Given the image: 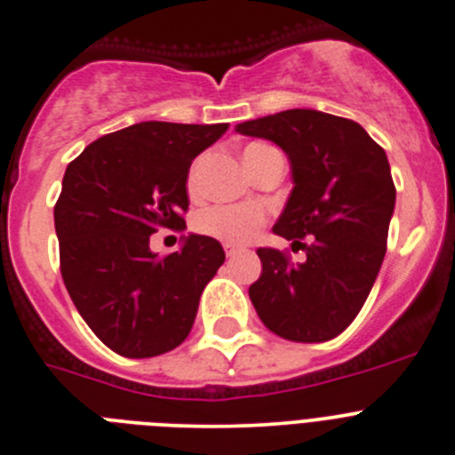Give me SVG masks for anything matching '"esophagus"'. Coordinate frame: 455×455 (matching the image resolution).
<instances>
[{
  "mask_svg": "<svg viewBox=\"0 0 455 455\" xmlns=\"http://www.w3.org/2000/svg\"><path fill=\"white\" fill-rule=\"evenodd\" d=\"M224 253H227V258H233L237 253V249L233 244H224Z\"/></svg>",
  "mask_w": 455,
  "mask_h": 455,
  "instance_id": "obj_1",
  "label": "esophagus"
}]
</instances>
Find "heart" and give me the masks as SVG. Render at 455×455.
I'll return each instance as SVG.
<instances>
[{
    "label": "heart",
    "instance_id": "heart-1",
    "mask_svg": "<svg viewBox=\"0 0 455 455\" xmlns=\"http://www.w3.org/2000/svg\"><path fill=\"white\" fill-rule=\"evenodd\" d=\"M271 147H264V144H251L246 148L244 157L246 164L258 156L259 151ZM200 166L202 162H196L188 173L187 187L191 196H196L200 191ZM267 224V213H264L262 206L258 204H215L209 209L200 211L193 220V227L202 235L215 237V240H222L227 244H244L251 242L258 235L259 228Z\"/></svg>",
    "mask_w": 455,
    "mask_h": 455
}]
</instances>
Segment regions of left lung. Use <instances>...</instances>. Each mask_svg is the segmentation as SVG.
I'll use <instances>...</instances> for the list:
<instances>
[{"instance_id":"1","label":"left lung","mask_w":455,"mask_h":455,"mask_svg":"<svg viewBox=\"0 0 455 455\" xmlns=\"http://www.w3.org/2000/svg\"><path fill=\"white\" fill-rule=\"evenodd\" d=\"M237 133L275 142L289 156L293 191L273 227L307 259L258 249L262 275L251 302L268 331L291 342H326L367 302L387 253L395 206L389 160L354 120L291 108L242 122Z\"/></svg>"}]
</instances>
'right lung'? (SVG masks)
I'll return each mask as SVG.
<instances>
[{"label":"right lung","instance_id":"right-lung-1","mask_svg":"<svg viewBox=\"0 0 455 455\" xmlns=\"http://www.w3.org/2000/svg\"><path fill=\"white\" fill-rule=\"evenodd\" d=\"M227 129L140 122L95 140L66 166L55 204L61 277L92 333L124 358L182 345L224 264L213 237H184L164 258L148 242L160 228H187L191 162Z\"/></svg>","mask_w":455,"mask_h":455}]
</instances>
